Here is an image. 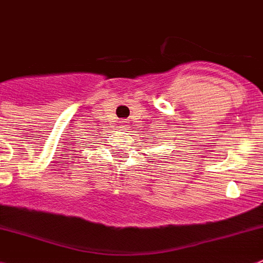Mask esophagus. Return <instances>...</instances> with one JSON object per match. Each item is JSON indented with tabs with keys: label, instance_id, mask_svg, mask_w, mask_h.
<instances>
[{
	"label": "esophagus",
	"instance_id": "obj_1",
	"mask_svg": "<svg viewBox=\"0 0 263 263\" xmlns=\"http://www.w3.org/2000/svg\"><path fill=\"white\" fill-rule=\"evenodd\" d=\"M122 128H127V125H123V127H122Z\"/></svg>",
	"mask_w": 263,
	"mask_h": 263
}]
</instances>
